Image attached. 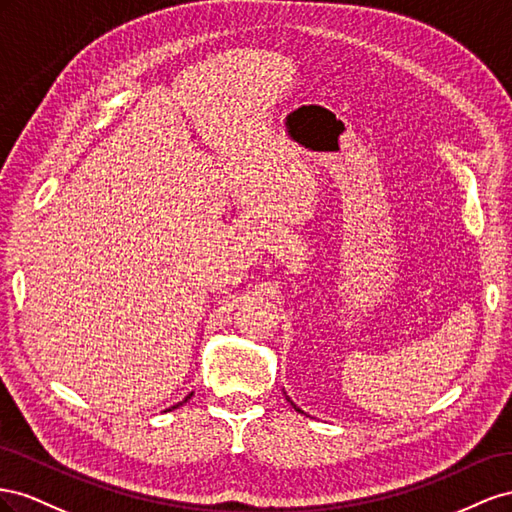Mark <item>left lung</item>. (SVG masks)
I'll list each match as a JSON object with an SVG mask.
<instances>
[{"mask_svg": "<svg viewBox=\"0 0 512 512\" xmlns=\"http://www.w3.org/2000/svg\"><path fill=\"white\" fill-rule=\"evenodd\" d=\"M285 397H287V394H285ZM287 401H289V397H287ZM289 403H291V405H294V401H289ZM294 410H296V412H302V410H300V407H296V405H294Z\"/></svg>", "mask_w": 512, "mask_h": 512, "instance_id": "obj_1", "label": "left lung"}]
</instances>
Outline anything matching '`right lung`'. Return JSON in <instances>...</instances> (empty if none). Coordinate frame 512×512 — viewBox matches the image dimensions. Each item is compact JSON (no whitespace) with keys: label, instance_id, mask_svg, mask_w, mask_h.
Segmentation results:
<instances>
[{"label":"right lung","instance_id":"add662e5","mask_svg":"<svg viewBox=\"0 0 512 512\" xmlns=\"http://www.w3.org/2000/svg\"><path fill=\"white\" fill-rule=\"evenodd\" d=\"M191 397H193V392H191V394H188V397H186V399H184V401H180V403H178V405H182V403H186V401H188V399H191ZM178 405H173V407H169V410H167V412H171V410H175V407H178Z\"/></svg>","mask_w":512,"mask_h":512}]
</instances>
